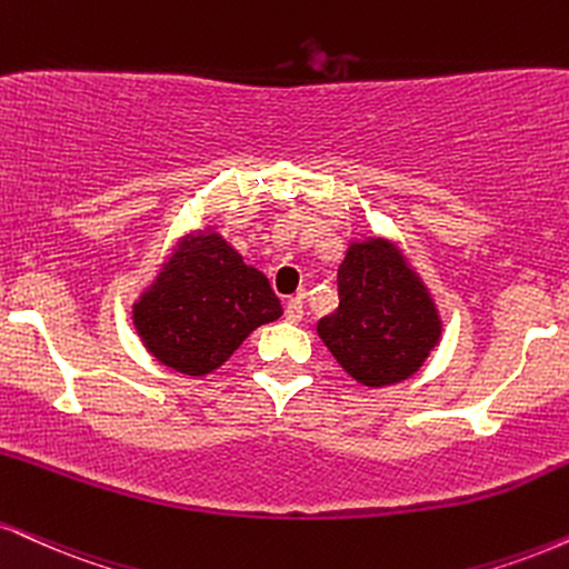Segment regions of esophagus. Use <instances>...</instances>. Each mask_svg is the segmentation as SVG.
<instances>
[{
  "mask_svg": "<svg viewBox=\"0 0 569 569\" xmlns=\"http://www.w3.org/2000/svg\"><path fill=\"white\" fill-rule=\"evenodd\" d=\"M284 319L290 321V325H298V321L303 319V298L296 296V298L287 300V303H284Z\"/></svg>",
  "mask_w": 569,
  "mask_h": 569,
  "instance_id": "1",
  "label": "esophagus"
}]
</instances>
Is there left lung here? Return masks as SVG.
Returning <instances> with one entry per match:
<instances>
[{"instance_id": "left-lung-1", "label": "left lung", "mask_w": 569, "mask_h": 569, "mask_svg": "<svg viewBox=\"0 0 569 569\" xmlns=\"http://www.w3.org/2000/svg\"><path fill=\"white\" fill-rule=\"evenodd\" d=\"M340 306L317 325L335 361L363 388L411 380L440 346L443 321L401 244L369 234L348 242Z\"/></svg>"}]
</instances>
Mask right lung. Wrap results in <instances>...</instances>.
Wrapping results in <instances>:
<instances>
[{
  "label": "right lung",
  "mask_w": 569,
  "mask_h": 569,
  "mask_svg": "<svg viewBox=\"0 0 569 569\" xmlns=\"http://www.w3.org/2000/svg\"><path fill=\"white\" fill-rule=\"evenodd\" d=\"M279 317L266 273L244 263L216 223L179 234L131 306L147 353L192 380L213 375L252 329Z\"/></svg>",
  "instance_id": "right-lung-1"
}]
</instances>
